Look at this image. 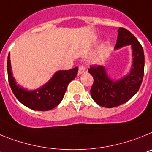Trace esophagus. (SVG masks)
<instances>
[{
    "instance_id": "esophagus-1",
    "label": "esophagus",
    "mask_w": 152,
    "mask_h": 152,
    "mask_svg": "<svg viewBox=\"0 0 152 152\" xmlns=\"http://www.w3.org/2000/svg\"><path fill=\"white\" fill-rule=\"evenodd\" d=\"M86 67L83 66V65H80V66H79V71H78V73H79V74H83V73H84V72H86Z\"/></svg>"
}]
</instances>
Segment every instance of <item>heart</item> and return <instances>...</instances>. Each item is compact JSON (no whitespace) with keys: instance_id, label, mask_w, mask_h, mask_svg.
Returning a JSON list of instances; mask_svg holds the SVG:
<instances>
[{"instance_id":"heart-1","label":"heart","mask_w":152,"mask_h":152,"mask_svg":"<svg viewBox=\"0 0 152 152\" xmlns=\"http://www.w3.org/2000/svg\"><path fill=\"white\" fill-rule=\"evenodd\" d=\"M102 49H105V47H103V48H102Z\"/></svg>"}]
</instances>
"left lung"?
Wrapping results in <instances>:
<instances>
[{"label":"left lung","mask_w":152,"mask_h":152,"mask_svg":"<svg viewBox=\"0 0 152 152\" xmlns=\"http://www.w3.org/2000/svg\"><path fill=\"white\" fill-rule=\"evenodd\" d=\"M131 45L132 47L133 65L128 76L118 81L108 77L104 66L92 65L88 71L93 77L90 89L92 98L100 106L113 108L124 104L136 94L142 83L145 71V56L142 45L136 37L123 27L118 29L115 49Z\"/></svg>","instance_id":"8db88e82"}]
</instances>
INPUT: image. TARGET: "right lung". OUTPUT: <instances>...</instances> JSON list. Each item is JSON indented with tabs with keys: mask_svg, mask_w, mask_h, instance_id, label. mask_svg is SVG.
<instances>
[{
	"mask_svg": "<svg viewBox=\"0 0 152 152\" xmlns=\"http://www.w3.org/2000/svg\"><path fill=\"white\" fill-rule=\"evenodd\" d=\"M77 72L78 67L58 71L40 89L29 92L17 85L11 72L10 53L7 57V76L12 92L21 103L34 110L48 111L57 106L63 99L69 83L74 80Z\"/></svg>",
	"mask_w": 152,
	"mask_h": 152,
	"instance_id": "add662e5",
	"label": "right lung"
}]
</instances>
